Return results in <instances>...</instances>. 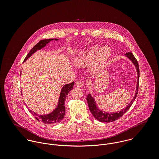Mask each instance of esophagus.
Here are the masks:
<instances>
[{"mask_svg": "<svg viewBox=\"0 0 159 159\" xmlns=\"http://www.w3.org/2000/svg\"><path fill=\"white\" fill-rule=\"evenodd\" d=\"M75 85L76 87H78V88H81L84 85V83L83 81H76V83H75Z\"/></svg>", "mask_w": 159, "mask_h": 159, "instance_id": "1", "label": "esophagus"}]
</instances>
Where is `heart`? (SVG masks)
Segmentation results:
<instances>
[{
	"mask_svg": "<svg viewBox=\"0 0 159 159\" xmlns=\"http://www.w3.org/2000/svg\"><path fill=\"white\" fill-rule=\"evenodd\" d=\"M97 46H93L84 51L80 57L76 58L75 64L78 67H84L93 60L95 67H98L103 65L111 55V50L108 46H104L98 49Z\"/></svg>",
	"mask_w": 159,
	"mask_h": 159,
	"instance_id": "heart-1",
	"label": "heart"
}]
</instances>
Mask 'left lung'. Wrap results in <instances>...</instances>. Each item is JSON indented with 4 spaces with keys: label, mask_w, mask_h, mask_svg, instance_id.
I'll list each match as a JSON object with an SVG mask.
<instances>
[{
    "label": "left lung",
    "mask_w": 159,
    "mask_h": 159,
    "mask_svg": "<svg viewBox=\"0 0 159 159\" xmlns=\"http://www.w3.org/2000/svg\"><path fill=\"white\" fill-rule=\"evenodd\" d=\"M125 56L129 58L132 63L134 64V66L136 67V71H137V74H138V80H137V84H136V92L135 94V96L132 100L129 103L126 107L124 108V109L122 110L119 112H116V113H105L103 112L102 110H100L97 107V103L94 100V98L92 97L91 93H89L87 96V101L88 103V106L89 108V110L91 112L93 116V117L100 122H113L114 120L119 119L122 116L124 115V114L132 106V103L135 101L136 98V95L138 94V86H139V66L138 61L134 56V54L132 52H127L125 54Z\"/></svg>",
    "instance_id": "8db88e82"
}]
</instances>
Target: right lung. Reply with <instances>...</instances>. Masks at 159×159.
<instances>
[{
	"label": "right lung",
	"instance_id": "right-lung-1",
	"mask_svg": "<svg viewBox=\"0 0 159 159\" xmlns=\"http://www.w3.org/2000/svg\"><path fill=\"white\" fill-rule=\"evenodd\" d=\"M54 40L56 41H57L59 39H45V40H40L38 43H37L30 49V51L25 57L24 61H25L26 60H27V59L29 58L37 50H40L42 49L46 45V44L49 43L51 41ZM74 84H75V82H73L70 84H67L62 87L60 93L59 97L58 105L56 108V109H54V110H53L52 112H51V113L48 114L46 115H39L35 113V112H33L31 110H30L29 109V107L27 106V105H25V107L27 108L29 112L32 114L35 117V118L39 121H40L44 124H54L59 123L61 122L64 118V116L66 114L65 100L66 98L67 95H68V92L71 90H72Z\"/></svg>",
	"mask_w": 159,
	"mask_h": 159
}]
</instances>
